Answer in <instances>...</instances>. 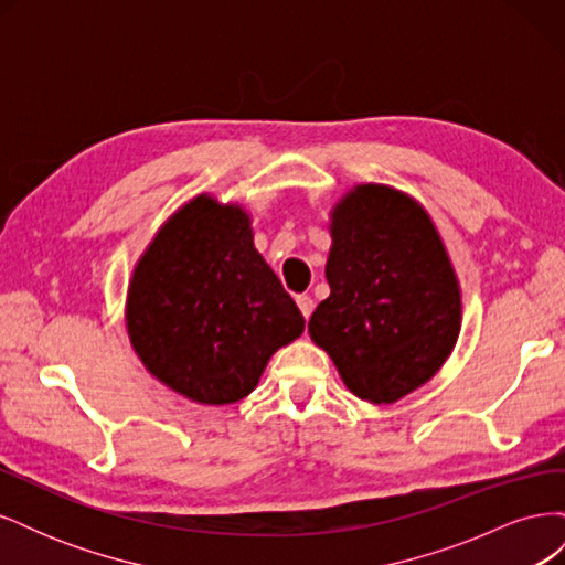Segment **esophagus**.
<instances>
[{
  "label": "esophagus",
  "mask_w": 565,
  "mask_h": 565,
  "mask_svg": "<svg viewBox=\"0 0 565 565\" xmlns=\"http://www.w3.org/2000/svg\"><path fill=\"white\" fill-rule=\"evenodd\" d=\"M297 306H299V311H301V316L306 318V320H309L311 318V313H313V299L309 297V295H299L297 297Z\"/></svg>",
  "instance_id": "34e87169"
}]
</instances>
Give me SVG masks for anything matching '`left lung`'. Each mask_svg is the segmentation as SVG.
<instances>
[{
  "mask_svg": "<svg viewBox=\"0 0 565 565\" xmlns=\"http://www.w3.org/2000/svg\"><path fill=\"white\" fill-rule=\"evenodd\" d=\"M330 297L309 320L358 398L393 403L429 382L459 334V287L431 218L386 185H361L332 218Z\"/></svg>",
  "mask_w": 565,
  "mask_h": 565,
  "instance_id": "left-lung-1",
  "label": "left lung"
}]
</instances>
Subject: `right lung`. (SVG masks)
Listing matches in <instances>:
<instances>
[{
  "instance_id": "obj_1",
  "label": "right lung",
  "mask_w": 565,
  "mask_h": 565,
  "mask_svg": "<svg viewBox=\"0 0 565 565\" xmlns=\"http://www.w3.org/2000/svg\"><path fill=\"white\" fill-rule=\"evenodd\" d=\"M127 328L160 382L226 405L245 398L268 358L303 332V316L254 249L247 214L198 198L136 266Z\"/></svg>"
}]
</instances>
